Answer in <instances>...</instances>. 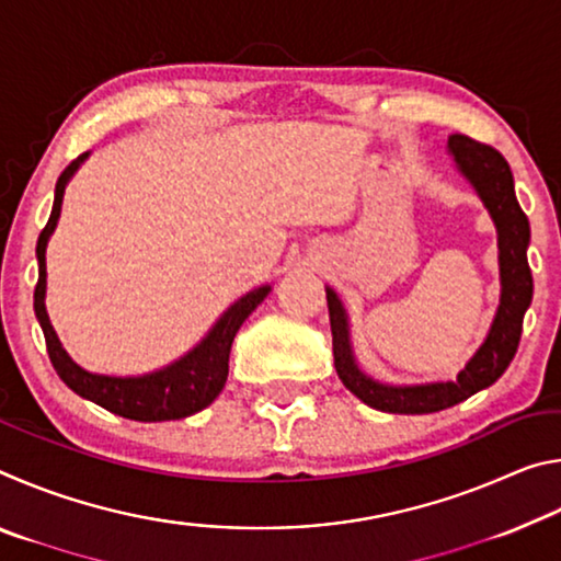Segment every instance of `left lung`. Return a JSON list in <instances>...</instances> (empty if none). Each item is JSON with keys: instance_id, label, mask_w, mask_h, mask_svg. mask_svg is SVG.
<instances>
[{"instance_id": "obj_1", "label": "left lung", "mask_w": 561, "mask_h": 561, "mask_svg": "<svg viewBox=\"0 0 561 561\" xmlns=\"http://www.w3.org/2000/svg\"><path fill=\"white\" fill-rule=\"evenodd\" d=\"M448 156L453 158L458 173L478 193L492 222H495L500 262V304L495 319H492L485 341L465 364L458 378L455 381L396 386L378 381V378L360 371L354 356V344H351L346 307L339 294L327 284L336 374L351 393L383 413H435L495 383L507 371L510 360L517 354L522 319H525V311L531 304L535 284H531V272L527 264L529 220L517 203L515 180H512L507 160L495 148L482 146L478 140L460 136V133L448 138Z\"/></svg>"}]
</instances>
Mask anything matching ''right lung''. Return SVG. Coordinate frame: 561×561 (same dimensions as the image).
<instances>
[{"label": "right lung", "mask_w": 561, "mask_h": 561, "mask_svg": "<svg viewBox=\"0 0 561 561\" xmlns=\"http://www.w3.org/2000/svg\"><path fill=\"white\" fill-rule=\"evenodd\" d=\"M91 153H83L73 160V163L64 170L56 180L54 190V207L49 215V222L39 234L36 242V262H39V282L34 289V314L39 319V327L46 339V351L59 374L61 381L79 393L87 401H93L106 411L130 417V421L140 423H160V421H180L203 408L210 405L227 381V371H230V348L234 334L244 324V319L260 307L264 297L272 291L270 284L247 291L244 297L237 299L222 311V317L215 321L213 329L195 344L185 356H180L173 364H168L158 371L140 374V376H106L93 374L81 368L76 360L66 354L59 336L46 314V244H49L51 234L59 225L61 203L69 180L76 175V170L83 165Z\"/></svg>", "instance_id": "right-lung-1"}]
</instances>
